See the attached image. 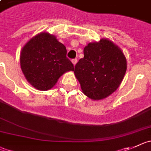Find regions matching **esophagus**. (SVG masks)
<instances>
[{"mask_svg": "<svg viewBox=\"0 0 151 151\" xmlns=\"http://www.w3.org/2000/svg\"><path fill=\"white\" fill-rule=\"evenodd\" d=\"M77 60H76V59H74V60H71V63H73V65H76V63H77Z\"/></svg>", "mask_w": 151, "mask_h": 151, "instance_id": "1", "label": "esophagus"}]
</instances>
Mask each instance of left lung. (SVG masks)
Returning a JSON list of instances; mask_svg holds the SVG:
<instances>
[{"instance_id":"1","label":"left lung","mask_w":151,"mask_h":151,"mask_svg":"<svg viewBox=\"0 0 151 151\" xmlns=\"http://www.w3.org/2000/svg\"><path fill=\"white\" fill-rule=\"evenodd\" d=\"M84 57L74 68V75L83 93L93 101L107 98L122 83L127 60L122 49L108 39L88 43Z\"/></svg>"}]
</instances>
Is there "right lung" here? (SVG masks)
Returning a JSON list of instances; mask_svg holds the SVG:
<instances>
[{
    "instance_id": "1",
    "label": "right lung",
    "mask_w": 151,
    "mask_h": 151,
    "mask_svg": "<svg viewBox=\"0 0 151 151\" xmlns=\"http://www.w3.org/2000/svg\"><path fill=\"white\" fill-rule=\"evenodd\" d=\"M66 53L65 46L54 35L42 32L31 38L20 54L21 68L27 82L40 91L53 88L63 74L74 71Z\"/></svg>"
}]
</instances>
